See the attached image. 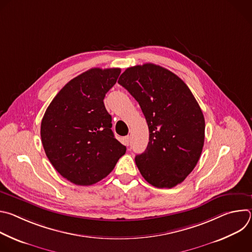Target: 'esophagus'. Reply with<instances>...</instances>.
<instances>
[{
  "label": "esophagus",
  "instance_id": "obj_1",
  "mask_svg": "<svg viewBox=\"0 0 252 252\" xmlns=\"http://www.w3.org/2000/svg\"><path fill=\"white\" fill-rule=\"evenodd\" d=\"M129 140H130V136L129 135H126L124 137V143L125 146H128L129 145Z\"/></svg>",
  "mask_w": 252,
  "mask_h": 252
}]
</instances>
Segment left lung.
<instances>
[{"label":"left lung","instance_id":"left-lung-1","mask_svg":"<svg viewBox=\"0 0 252 252\" xmlns=\"http://www.w3.org/2000/svg\"><path fill=\"white\" fill-rule=\"evenodd\" d=\"M138 102L150 141L135 157L146 181L158 189L183 183L195 167L204 143V117L185 82L154 63L127 67L119 82Z\"/></svg>","mask_w":252,"mask_h":252}]
</instances>
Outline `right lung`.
Masks as SVG:
<instances>
[{
    "mask_svg": "<svg viewBox=\"0 0 252 252\" xmlns=\"http://www.w3.org/2000/svg\"><path fill=\"white\" fill-rule=\"evenodd\" d=\"M121 68H91L54 97L41 124L45 153L56 170L77 186H92L115 168L126 148L115 137L103 98Z\"/></svg>",
    "mask_w": 252,
    "mask_h": 252,
    "instance_id": "obj_1",
    "label": "right lung"
}]
</instances>
